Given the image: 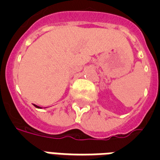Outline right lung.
<instances>
[{"label":"right lung","mask_w":160,"mask_h":160,"mask_svg":"<svg viewBox=\"0 0 160 160\" xmlns=\"http://www.w3.org/2000/svg\"><path fill=\"white\" fill-rule=\"evenodd\" d=\"M34 106H35L36 108H39V109H41V107H39V106H38V105H36V104H33Z\"/></svg>","instance_id":"right-lung-1"}]
</instances>
